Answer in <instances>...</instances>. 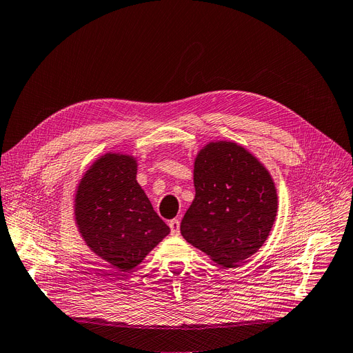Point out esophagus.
<instances>
[{"mask_svg": "<svg viewBox=\"0 0 353 353\" xmlns=\"http://www.w3.org/2000/svg\"><path fill=\"white\" fill-rule=\"evenodd\" d=\"M168 224H170L172 236H178V234H179V220H176V218H174V220H171Z\"/></svg>", "mask_w": 353, "mask_h": 353, "instance_id": "1", "label": "esophagus"}]
</instances>
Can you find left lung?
Instances as JSON below:
<instances>
[{
	"label": "left lung",
	"instance_id": "obj_1",
	"mask_svg": "<svg viewBox=\"0 0 353 353\" xmlns=\"http://www.w3.org/2000/svg\"><path fill=\"white\" fill-rule=\"evenodd\" d=\"M195 199L181 221V234L215 263L237 267L270 232L277 195L265 168L231 142L207 145L196 157Z\"/></svg>",
	"mask_w": 353,
	"mask_h": 353
}]
</instances>
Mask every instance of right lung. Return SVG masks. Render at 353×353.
<instances>
[{
    "label": "right lung",
    "instance_id": "add662e5",
    "mask_svg": "<svg viewBox=\"0 0 353 353\" xmlns=\"http://www.w3.org/2000/svg\"><path fill=\"white\" fill-rule=\"evenodd\" d=\"M76 221L86 244L122 272L170 234L137 182V162L126 155H105L86 172L76 195Z\"/></svg>",
    "mask_w": 353,
    "mask_h": 353
}]
</instances>
